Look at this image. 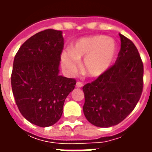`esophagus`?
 <instances>
[{
	"mask_svg": "<svg viewBox=\"0 0 152 152\" xmlns=\"http://www.w3.org/2000/svg\"><path fill=\"white\" fill-rule=\"evenodd\" d=\"M76 87L77 88H81L84 85H83V83L82 82H80V81H78V82H76Z\"/></svg>",
	"mask_w": 152,
	"mask_h": 152,
	"instance_id": "esophagus-1",
	"label": "esophagus"
}]
</instances>
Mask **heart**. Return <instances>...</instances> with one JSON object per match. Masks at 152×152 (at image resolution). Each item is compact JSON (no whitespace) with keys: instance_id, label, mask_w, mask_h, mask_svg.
<instances>
[{"instance_id":"heart-1","label":"heart","mask_w":152,"mask_h":152,"mask_svg":"<svg viewBox=\"0 0 152 152\" xmlns=\"http://www.w3.org/2000/svg\"><path fill=\"white\" fill-rule=\"evenodd\" d=\"M116 54V44L112 38L97 35L80 39L72 45V49L63 50L61 61L67 74L74 75L84 59L83 69L90 77H99L110 68Z\"/></svg>"}]
</instances>
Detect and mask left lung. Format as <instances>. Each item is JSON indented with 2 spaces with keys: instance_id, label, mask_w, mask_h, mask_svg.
<instances>
[{
  "instance_id": "1",
  "label": "left lung",
  "mask_w": 152,
  "mask_h": 152,
  "mask_svg": "<svg viewBox=\"0 0 152 152\" xmlns=\"http://www.w3.org/2000/svg\"><path fill=\"white\" fill-rule=\"evenodd\" d=\"M118 58L103 75L83 87L86 119L98 127L118 124L137 105L143 89V63L134 44L120 34Z\"/></svg>"
}]
</instances>
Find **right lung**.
<instances>
[{"instance_id":"add662e5","label":"right lung","mask_w":152,"mask_h":152,"mask_svg":"<svg viewBox=\"0 0 152 152\" xmlns=\"http://www.w3.org/2000/svg\"><path fill=\"white\" fill-rule=\"evenodd\" d=\"M63 32L46 29L23 44L14 59L11 86L19 112L31 124L49 127L59 121L76 80L59 76Z\"/></svg>"}]
</instances>
